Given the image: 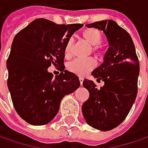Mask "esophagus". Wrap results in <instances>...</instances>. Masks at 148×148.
Instances as JSON below:
<instances>
[{"label":"esophagus","mask_w":148,"mask_h":148,"mask_svg":"<svg viewBox=\"0 0 148 148\" xmlns=\"http://www.w3.org/2000/svg\"><path fill=\"white\" fill-rule=\"evenodd\" d=\"M79 83H80V85H82V84H83V81H84L83 78H79Z\"/></svg>","instance_id":"esophagus-1"}]
</instances>
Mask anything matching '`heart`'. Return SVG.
<instances>
[{
  "mask_svg": "<svg viewBox=\"0 0 148 148\" xmlns=\"http://www.w3.org/2000/svg\"><path fill=\"white\" fill-rule=\"evenodd\" d=\"M82 37L93 47L92 49L95 52L101 53L103 51V46L99 44L102 41V33L98 29L89 28L83 31ZM74 40L73 38L69 39L64 47V55L66 58H69L73 54ZM97 63L93 58L88 59H75L68 64V69L71 73L79 77H84L89 72H91L96 67Z\"/></svg>",
  "mask_w": 148,
  "mask_h": 148,
  "instance_id": "1",
  "label": "heart"
}]
</instances>
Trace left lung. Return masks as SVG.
Returning <instances> with one entry per match:
<instances>
[{
	"mask_svg": "<svg viewBox=\"0 0 148 148\" xmlns=\"http://www.w3.org/2000/svg\"><path fill=\"white\" fill-rule=\"evenodd\" d=\"M86 26L103 30L109 47L103 64L92 72L104 85L98 88L93 81H83L89 97L83 103L82 112L88 125L109 131L124 121L136 99L139 61L130 35L114 21L104 20Z\"/></svg>",
	"mask_w": 148,
	"mask_h": 148,
	"instance_id": "obj_1",
	"label": "left lung"
}]
</instances>
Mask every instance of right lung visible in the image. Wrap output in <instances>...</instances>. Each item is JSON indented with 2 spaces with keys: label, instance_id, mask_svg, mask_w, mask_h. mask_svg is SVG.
I'll use <instances>...</instances> for the list:
<instances>
[{
  "label": "right lung",
  "instance_id": "1",
  "mask_svg": "<svg viewBox=\"0 0 148 148\" xmlns=\"http://www.w3.org/2000/svg\"><path fill=\"white\" fill-rule=\"evenodd\" d=\"M83 24L58 25L40 18L16 34L6 62L7 85L20 117L32 125H45L59 112L61 99L79 85L77 75L64 69V47ZM62 73L53 78L48 68Z\"/></svg>",
  "mask_w": 148,
  "mask_h": 148
}]
</instances>
